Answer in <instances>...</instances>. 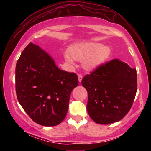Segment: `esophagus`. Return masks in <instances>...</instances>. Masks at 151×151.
<instances>
[{
	"label": "esophagus",
	"mask_w": 151,
	"mask_h": 151,
	"mask_svg": "<svg viewBox=\"0 0 151 151\" xmlns=\"http://www.w3.org/2000/svg\"><path fill=\"white\" fill-rule=\"evenodd\" d=\"M82 76L81 75V74H80V75H78V80H79V82H81V81H82Z\"/></svg>",
	"instance_id": "1"
}]
</instances>
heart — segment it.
Returning a JSON list of instances; mask_svg holds the SVG:
<instances>
[{"instance_id":"heart-1","label":"heart","mask_w":151,"mask_h":151,"mask_svg":"<svg viewBox=\"0 0 151 151\" xmlns=\"http://www.w3.org/2000/svg\"><path fill=\"white\" fill-rule=\"evenodd\" d=\"M111 51L109 47L100 43L82 42L74 45L70 49V54L65 53L66 61L73 65V60L82 61L86 70H92L99 67L108 58Z\"/></svg>"}]
</instances>
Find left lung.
<instances>
[{"label": "left lung", "instance_id": "1", "mask_svg": "<svg viewBox=\"0 0 151 151\" xmlns=\"http://www.w3.org/2000/svg\"><path fill=\"white\" fill-rule=\"evenodd\" d=\"M88 92L86 109L100 124L121 120L131 109L137 92V71L113 59L99 66L82 80Z\"/></svg>", "mask_w": 151, "mask_h": 151}]
</instances>
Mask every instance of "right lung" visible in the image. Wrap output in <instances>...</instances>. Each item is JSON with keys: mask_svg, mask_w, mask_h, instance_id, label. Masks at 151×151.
<instances>
[{"mask_svg": "<svg viewBox=\"0 0 151 151\" xmlns=\"http://www.w3.org/2000/svg\"><path fill=\"white\" fill-rule=\"evenodd\" d=\"M78 85L75 73L60 70L52 58L30 42L16 66L18 102L35 122L53 127L65 118L70 95Z\"/></svg>", "mask_w": 151, "mask_h": 151, "instance_id": "add662e5", "label": "right lung"}]
</instances>
